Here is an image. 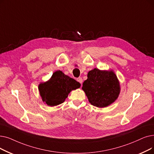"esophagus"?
<instances>
[{
	"label": "esophagus",
	"mask_w": 154,
	"mask_h": 154,
	"mask_svg": "<svg viewBox=\"0 0 154 154\" xmlns=\"http://www.w3.org/2000/svg\"><path fill=\"white\" fill-rule=\"evenodd\" d=\"M77 81L79 83H81V84H82V77H79V78H77Z\"/></svg>",
	"instance_id": "esophagus-1"
}]
</instances>
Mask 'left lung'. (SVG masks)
<instances>
[{
  "label": "left lung",
  "mask_w": 154,
  "mask_h": 154,
  "mask_svg": "<svg viewBox=\"0 0 154 154\" xmlns=\"http://www.w3.org/2000/svg\"><path fill=\"white\" fill-rule=\"evenodd\" d=\"M82 89L89 103L98 108H104L118 98L120 92L118 80L112 71L94 69L89 71Z\"/></svg>",
  "instance_id": "8db88e82"
}]
</instances>
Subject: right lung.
Instances as JSON below:
<instances>
[{"instance_id": "add662e5", "label": "right lung", "mask_w": 154, "mask_h": 154, "mask_svg": "<svg viewBox=\"0 0 154 154\" xmlns=\"http://www.w3.org/2000/svg\"><path fill=\"white\" fill-rule=\"evenodd\" d=\"M81 84L58 70L48 81L39 85L38 89L43 102L50 106L63 103L72 90L79 88Z\"/></svg>"}]
</instances>
